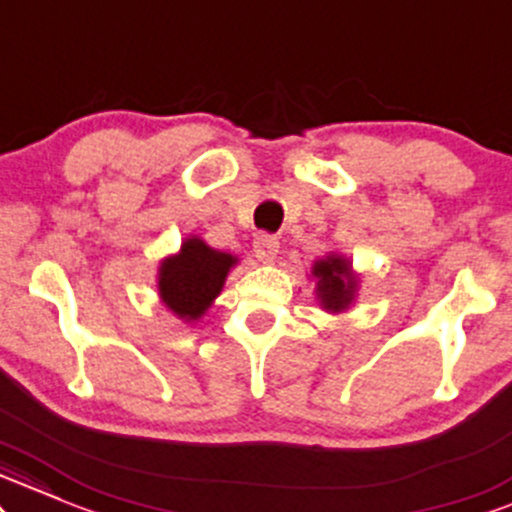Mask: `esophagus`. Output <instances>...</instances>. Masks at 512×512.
Returning <instances> with one entry per match:
<instances>
[{
	"instance_id": "obj_1",
	"label": "esophagus",
	"mask_w": 512,
	"mask_h": 512,
	"mask_svg": "<svg viewBox=\"0 0 512 512\" xmlns=\"http://www.w3.org/2000/svg\"><path fill=\"white\" fill-rule=\"evenodd\" d=\"M278 251H280V242L278 237H273V234H258L254 239V254L261 263L275 261Z\"/></svg>"
}]
</instances>
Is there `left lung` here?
<instances>
[{"mask_svg":"<svg viewBox=\"0 0 512 512\" xmlns=\"http://www.w3.org/2000/svg\"><path fill=\"white\" fill-rule=\"evenodd\" d=\"M311 275L316 278V297L330 314H342L354 302L357 294V275L345 256L330 254L314 263Z\"/></svg>","mask_w":512,"mask_h":512,"instance_id":"obj_1","label":"left lung"}]
</instances>
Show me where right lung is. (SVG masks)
Masks as SVG:
<instances>
[{"mask_svg":"<svg viewBox=\"0 0 512 512\" xmlns=\"http://www.w3.org/2000/svg\"><path fill=\"white\" fill-rule=\"evenodd\" d=\"M237 258L215 251L198 237L182 242L179 254L167 256L158 268V292L162 304L182 321H198L222 292L227 273Z\"/></svg>","mask_w":512,"mask_h":512,"instance_id":"obj_1","label":"right lung"}]
</instances>
